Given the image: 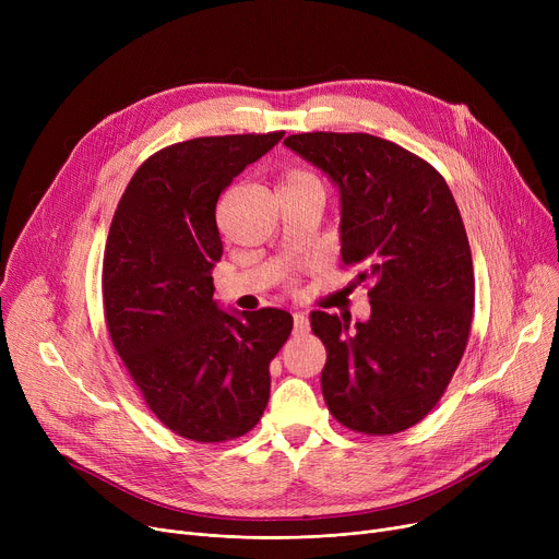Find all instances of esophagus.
Returning <instances> with one entry per match:
<instances>
[{
    "label": "esophagus",
    "instance_id": "34e87169",
    "mask_svg": "<svg viewBox=\"0 0 559 559\" xmlns=\"http://www.w3.org/2000/svg\"><path fill=\"white\" fill-rule=\"evenodd\" d=\"M292 319H295V333L297 335H304L310 329V321H308L306 312H295V314H292Z\"/></svg>",
    "mask_w": 559,
    "mask_h": 559
}]
</instances>
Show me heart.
Here are the masks:
<instances>
[{
	"instance_id": "heart-1",
	"label": "heart",
	"mask_w": 559,
	"mask_h": 559,
	"mask_svg": "<svg viewBox=\"0 0 559 559\" xmlns=\"http://www.w3.org/2000/svg\"><path fill=\"white\" fill-rule=\"evenodd\" d=\"M301 181H314V183H317L314 176H310V174H306V171H295V174H289L285 183H301Z\"/></svg>"
}]
</instances>
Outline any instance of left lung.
Returning a JSON list of instances; mask_svg holds the SVG:
<instances>
[{"instance_id":"obj_1","label":"left lung","mask_w":559,"mask_h":559,"mask_svg":"<svg viewBox=\"0 0 559 559\" xmlns=\"http://www.w3.org/2000/svg\"><path fill=\"white\" fill-rule=\"evenodd\" d=\"M283 144L337 188L342 260L371 285L365 321L310 314L326 346L324 401L350 430L401 432L442 399L472 331L474 262L455 199L437 169L383 138L317 131Z\"/></svg>"}]
</instances>
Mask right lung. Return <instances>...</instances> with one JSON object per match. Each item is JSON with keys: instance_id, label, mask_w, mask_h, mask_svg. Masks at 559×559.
<instances>
[{"instance_id": "1", "label": "right lung", "mask_w": 559, "mask_h": 559, "mask_svg": "<svg viewBox=\"0 0 559 559\" xmlns=\"http://www.w3.org/2000/svg\"><path fill=\"white\" fill-rule=\"evenodd\" d=\"M285 133L194 138L146 158L127 186L104 253L115 350L152 413L194 442L242 437L270 401V362L292 331L278 308L222 310L219 194Z\"/></svg>"}]
</instances>
